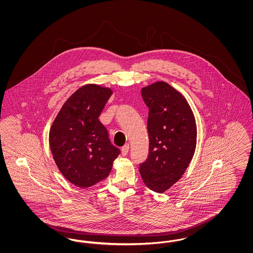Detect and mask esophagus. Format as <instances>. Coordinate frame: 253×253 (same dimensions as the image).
I'll return each instance as SVG.
<instances>
[{
	"label": "esophagus",
	"mask_w": 253,
	"mask_h": 253,
	"mask_svg": "<svg viewBox=\"0 0 253 253\" xmlns=\"http://www.w3.org/2000/svg\"><path fill=\"white\" fill-rule=\"evenodd\" d=\"M129 149H130L129 144L124 145V146L122 147V149H121V155H122L123 157L127 156V154H128V152H129Z\"/></svg>",
	"instance_id": "obj_1"
}]
</instances>
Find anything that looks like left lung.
I'll return each instance as SVG.
<instances>
[{
	"label": "left lung",
	"instance_id": "8db88e82",
	"mask_svg": "<svg viewBox=\"0 0 253 253\" xmlns=\"http://www.w3.org/2000/svg\"><path fill=\"white\" fill-rule=\"evenodd\" d=\"M141 96L149 108V156L139 172L150 190L162 193L180 179L193 159L196 122L185 96L165 82L143 87Z\"/></svg>",
	"mask_w": 253,
	"mask_h": 253
}]
</instances>
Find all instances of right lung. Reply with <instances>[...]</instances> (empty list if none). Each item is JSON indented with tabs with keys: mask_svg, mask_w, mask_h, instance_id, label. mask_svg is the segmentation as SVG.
<instances>
[{
	"mask_svg": "<svg viewBox=\"0 0 253 253\" xmlns=\"http://www.w3.org/2000/svg\"><path fill=\"white\" fill-rule=\"evenodd\" d=\"M113 90L89 84L82 86L61 106L49 131V145L61 174L86 189L105 179L121 151L98 120Z\"/></svg>",
	"mask_w": 253,
	"mask_h": 253,
	"instance_id": "1",
	"label": "right lung"
}]
</instances>
